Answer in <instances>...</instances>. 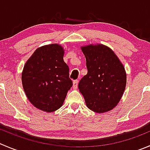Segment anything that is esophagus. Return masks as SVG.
<instances>
[{
  "label": "esophagus",
  "mask_w": 150,
  "mask_h": 150,
  "mask_svg": "<svg viewBox=\"0 0 150 150\" xmlns=\"http://www.w3.org/2000/svg\"><path fill=\"white\" fill-rule=\"evenodd\" d=\"M78 80H75V81H73V88H78Z\"/></svg>",
  "instance_id": "esophagus-1"
}]
</instances>
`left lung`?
Masks as SVG:
<instances>
[{
  "label": "left lung",
  "instance_id": "1",
  "mask_svg": "<svg viewBox=\"0 0 150 150\" xmlns=\"http://www.w3.org/2000/svg\"><path fill=\"white\" fill-rule=\"evenodd\" d=\"M82 51L88 72L78 83L86 104L96 113L114 108L120 101L126 86V72L120 59L103 45L86 46Z\"/></svg>",
  "mask_w": 150,
  "mask_h": 150
}]
</instances>
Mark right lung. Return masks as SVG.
<instances>
[{"mask_svg": "<svg viewBox=\"0 0 150 150\" xmlns=\"http://www.w3.org/2000/svg\"><path fill=\"white\" fill-rule=\"evenodd\" d=\"M62 46L52 44L36 49L23 68L22 83L29 101L36 108L53 112L63 104L72 86Z\"/></svg>", "mask_w": 150, "mask_h": 150, "instance_id": "obj_1", "label": "right lung"}]
</instances>
